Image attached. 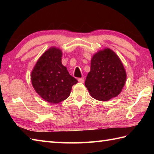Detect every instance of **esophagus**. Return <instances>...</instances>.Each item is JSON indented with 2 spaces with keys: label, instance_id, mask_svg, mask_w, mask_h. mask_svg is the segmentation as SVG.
Returning <instances> with one entry per match:
<instances>
[{
  "label": "esophagus",
  "instance_id": "34e87169",
  "mask_svg": "<svg viewBox=\"0 0 154 154\" xmlns=\"http://www.w3.org/2000/svg\"><path fill=\"white\" fill-rule=\"evenodd\" d=\"M78 81H79V82H80V83H84V81H85L84 77L79 78V79H78Z\"/></svg>",
  "mask_w": 154,
  "mask_h": 154
}]
</instances>
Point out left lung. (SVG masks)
I'll return each instance as SVG.
<instances>
[{
	"instance_id": "8db88e82",
	"label": "left lung",
	"mask_w": 154,
	"mask_h": 154,
	"mask_svg": "<svg viewBox=\"0 0 154 154\" xmlns=\"http://www.w3.org/2000/svg\"><path fill=\"white\" fill-rule=\"evenodd\" d=\"M126 80V73L119 56L109 48L100 50L91 61V71L85 87L94 99L106 101L120 93Z\"/></svg>"
}]
</instances>
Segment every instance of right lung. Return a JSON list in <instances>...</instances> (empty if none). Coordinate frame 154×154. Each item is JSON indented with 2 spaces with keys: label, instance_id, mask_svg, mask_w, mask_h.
I'll use <instances>...</instances> for the list:
<instances>
[{
  "label": "right lung",
  "instance_id": "1",
  "mask_svg": "<svg viewBox=\"0 0 154 154\" xmlns=\"http://www.w3.org/2000/svg\"><path fill=\"white\" fill-rule=\"evenodd\" d=\"M61 57V50L50 48L39 58L31 74L32 84L35 92L53 104L68 98L72 86L78 82L62 65Z\"/></svg>",
  "mask_w": 154,
  "mask_h": 154
}]
</instances>
